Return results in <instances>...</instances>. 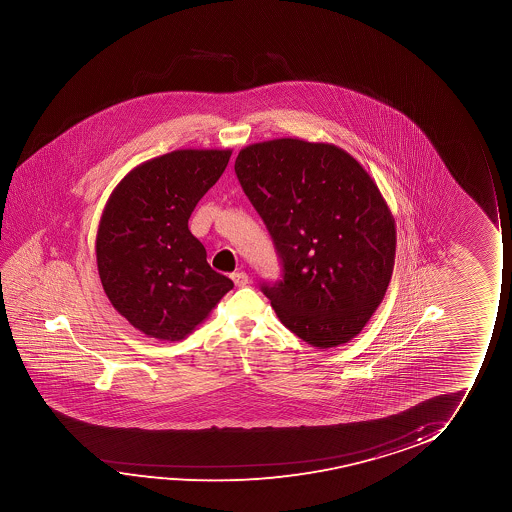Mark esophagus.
<instances>
[{
    "instance_id": "1",
    "label": "esophagus",
    "mask_w": 512,
    "mask_h": 512,
    "mask_svg": "<svg viewBox=\"0 0 512 512\" xmlns=\"http://www.w3.org/2000/svg\"><path fill=\"white\" fill-rule=\"evenodd\" d=\"M231 278L236 287H246V285H248V274L243 273V271L232 274Z\"/></svg>"
}]
</instances>
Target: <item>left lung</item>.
I'll use <instances>...</instances> for the list:
<instances>
[{"mask_svg":"<svg viewBox=\"0 0 512 512\" xmlns=\"http://www.w3.org/2000/svg\"><path fill=\"white\" fill-rule=\"evenodd\" d=\"M236 175L283 264L262 285L280 322L320 350L360 334L392 280L395 218L364 166L299 138L239 150Z\"/></svg>","mask_w":512,"mask_h":512,"instance_id":"1","label":"left lung"}]
</instances>
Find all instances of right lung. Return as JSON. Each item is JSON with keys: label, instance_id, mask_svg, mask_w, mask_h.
Instances as JSON below:
<instances>
[{"label": "right lung", "instance_id": "obj_1", "mask_svg": "<svg viewBox=\"0 0 512 512\" xmlns=\"http://www.w3.org/2000/svg\"><path fill=\"white\" fill-rule=\"evenodd\" d=\"M232 150L183 148L131 169L106 201L96 236L98 273L113 308L159 341H182L232 287L189 231L199 199Z\"/></svg>", "mask_w": 512, "mask_h": 512}]
</instances>
